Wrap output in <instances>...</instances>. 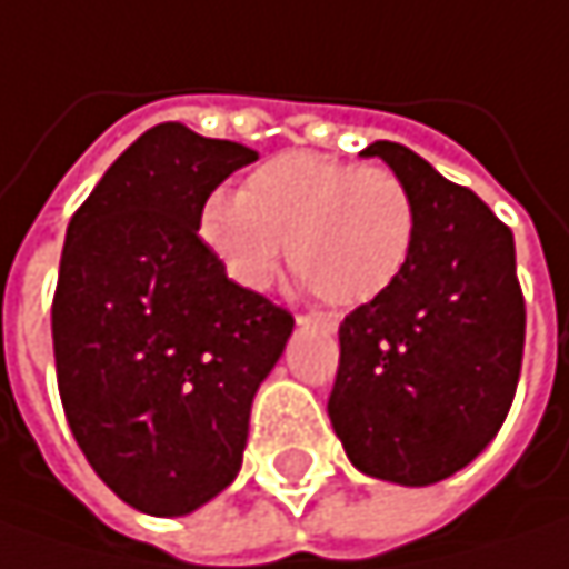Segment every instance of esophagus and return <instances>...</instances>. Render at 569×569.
I'll return each instance as SVG.
<instances>
[{
	"instance_id": "1",
	"label": "esophagus",
	"mask_w": 569,
	"mask_h": 569,
	"mask_svg": "<svg viewBox=\"0 0 569 569\" xmlns=\"http://www.w3.org/2000/svg\"><path fill=\"white\" fill-rule=\"evenodd\" d=\"M296 326H322V329H336V319L332 316H296Z\"/></svg>"
}]
</instances>
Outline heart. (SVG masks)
I'll use <instances>...</instances> for the list:
<instances>
[{
	"instance_id": "1",
	"label": "heart",
	"mask_w": 569,
	"mask_h": 569,
	"mask_svg": "<svg viewBox=\"0 0 569 569\" xmlns=\"http://www.w3.org/2000/svg\"><path fill=\"white\" fill-rule=\"evenodd\" d=\"M420 211L390 169H355L316 152H283L253 169L240 194L214 191L198 240L237 286L260 292L283 263L338 309L368 306L403 277Z\"/></svg>"
}]
</instances>
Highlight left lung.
Instances as JSON below:
<instances>
[{
	"mask_svg": "<svg viewBox=\"0 0 569 569\" xmlns=\"http://www.w3.org/2000/svg\"><path fill=\"white\" fill-rule=\"evenodd\" d=\"M361 156L407 181L420 237L403 277L338 326L329 420L358 472L433 486L489 446L515 400L525 355L515 237L407 146L378 139Z\"/></svg>",
	"mask_w": 569,
	"mask_h": 569,
	"instance_id": "8db88e82",
	"label": "left lung"
}]
</instances>
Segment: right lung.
Returning <instances> with one entry per match:
<instances>
[{"label":"right lung","mask_w":569,"mask_h":569,"mask_svg":"<svg viewBox=\"0 0 569 569\" xmlns=\"http://www.w3.org/2000/svg\"><path fill=\"white\" fill-rule=\"evenodd\" d=\"M257 152L181 123L146 130L68 224L51 338L93 472L136 511L179 518L231 486L250 407L292 316L224 277L198 211Z\"/></svg>","instance_id":"1"}]
</instances>
